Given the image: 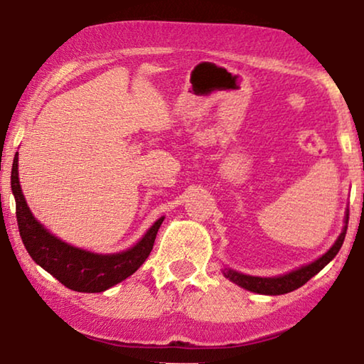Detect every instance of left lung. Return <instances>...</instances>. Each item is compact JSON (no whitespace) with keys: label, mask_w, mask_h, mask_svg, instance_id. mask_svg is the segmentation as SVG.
Masks as SVG:
<instances>
[{"label":"left lung","mask_w":364,"mask_h":364,"mask_svg":"<svg viewBox=\"0 0 364 364\" xmlns=\"http://www.w3.org/2000/svg\"><path fill=\"white\" fill-rule=\"evenodd\" d=\"M348 215L350 212L346 210L345 215V226L341 230V233L338 236V240L335 241V245L330 247L328 251L325 252L315 259L310 264H305L299 269H294L287 274H282V276H276V277H256V276H247V274H241L238 271L233 269H226L225 267V277L230 279L231 282H235L236 286L246 289V291L256 292V294H264V296H281V294H287L296 291V289L302 287L305 282L310 281L315 274H318L323 267L328 264V262L333 259V257L338 255L341 245L345 241V235H346V228H348Z\"/></svg>","instance_id":"1"}]
</instances>
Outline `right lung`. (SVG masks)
I'll list each match as a JSON object with an SVG mask.
<instances>
[{
	"mask_svg": "<svg viewBox=\"0 0 364 364\" xmlns=\"http://www.w3.org/2000/svg\"><path fill=\"white\" fill-rule=\"evenodd\" d=\"M11 191L16 200L19 235L29 256L57 281L77 292H103L138 271L149 256L157 231L164 221V217L157 220L129 250L113 255H97L65 243L34 218L19 186L18 152L13 161Z\"/></svg>",
	"mask_w": 364,
	"mask_h": 364,
	"instance_id": "right-lung-1",
	"label": "right lung"
}]
</instances>
